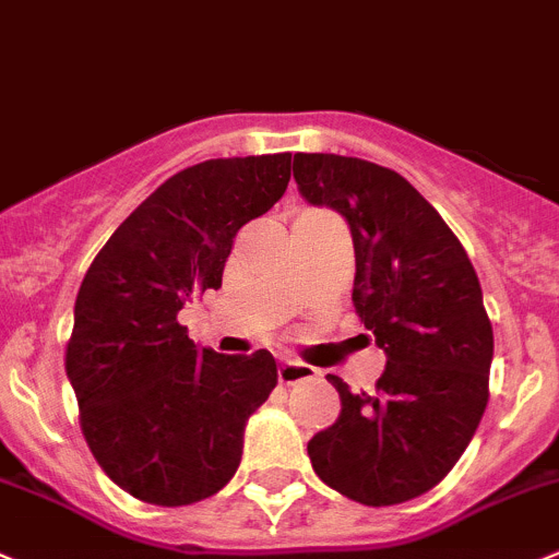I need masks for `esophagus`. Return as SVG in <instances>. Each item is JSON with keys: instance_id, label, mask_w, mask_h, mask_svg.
Returning a JSON list of instances; mask_svg holds the SVG:
<instances>
[{"instance_id": "34e87169", "label": "esophagus", "mask_w": 559, "mask_h": 559, "mask_svg": "<svg viewBox=\"0 0 559 559\" xmlns=\"http://www.w3.org/2000/svg\"><path fill=\"white\" fill-rule=\"evenodd\" d=\"M317 377L311 366L306 362H295V360H286L278 366V382L281 384H297V382H306V379Z\"/></svg>"}]
</instances>
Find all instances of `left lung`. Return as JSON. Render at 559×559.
Returning a JSON list of instances; mask_svg holds the SVG:
<instances>
[{
    "instance_id": "obj_1",
    "label": "left lung",
    "mask_w": 559,
    "mask_h": 559,
    "mask_svg": "<svg viewBox=\"0 0 559 559\" xmlns=\"http://www.w3.org/2000/svg\"><path fill=\"white\" fill-rule=\"evenodd\" d=\"M306 202L338 210L355 242V311L384 349L371 393L335 373L341 415L308 442L313 473L362 506L435 489L473 440L489 401L495 333L467 251L399 171L297 153Z\"/></svg>"
}]
</instances>
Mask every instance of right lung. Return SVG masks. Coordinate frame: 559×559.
<instances>
[{
  "instance_id": "obj_1",
  "label": "right lung",
  "mask_w": 559,
  "mask_h": 559,
  "mask_svg": "<svg viewBox=\"0 0 559 559\" xmlns=\"http://www.w3.org/2000/svg\"><path fill=\"white\" fill-rule=\"evenodd\" d=\"M289 177V153L188 166L117 226L81 281L64 371L92 456L135 500L191 506L240 467L242 431L278 368L267 349H199L177 313L221 289L237 231Z\"/></svg>"
}]
</instances>
